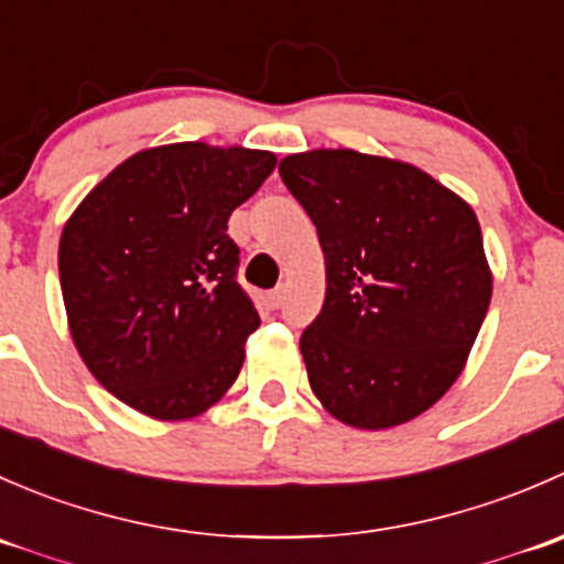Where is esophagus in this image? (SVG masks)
<instances>
[{"instance_id":"1","label":"esophagus","mask_w":564,"mask_h":564,"mask_svg":"<svg viewBox=\"0 0 564 564\" xmlns=\"http://www.w3.org/2000/svg\"><path fill=\"white\" fill-rule=\"evenodd\" d=\"M283 297H286V289H283V286L272 289V292L267 294V305H270L272 311H278L283 305Z\"/></svg>"}]
</instances>
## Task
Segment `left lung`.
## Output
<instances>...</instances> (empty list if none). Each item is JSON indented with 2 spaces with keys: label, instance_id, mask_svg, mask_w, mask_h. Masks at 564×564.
Masks as SVG:
<instances>
[{
  "label": "left lung",
  "instance_id": "1",
  "mask_svg": "<svg viewBox=\"0 0 564 564\" xmlns=\"http://www.w3.org/2000/svg\"><path fill=\"white\" fill-rule=\"evenodd\" d=\"M278 172L327 270L300 338L311 390L355 429L417 417L464 371L491 303L477 215L412 163L355 150L300 152Z\"/></svg>",
  "mask_w": 564,
  "mask_h": 564
}]
</instances>
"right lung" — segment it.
Masks as SVG:
<instances>
[{
	"mask_svg": "<svg viewBox=\"0 0 564 564\" xmlns=\"http://www.w3.org/2000/svg\"><path fill=\"white\" fill-rule=\"evenodd\" d=\"M275 163L246 147H152L95 185L62 229L73 344L135 412L196 417L235 384L259 314L226 231Z\"/></svg>",
	"mask_w": 564,
	"mask_h": 564,
	"instance_id": "1",
	"label": "right lung"
}]
</instances>
